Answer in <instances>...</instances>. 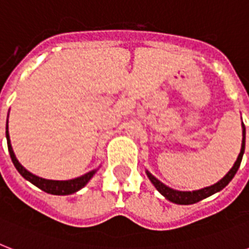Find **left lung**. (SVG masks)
Segmentation results:
<instances>
[{"label": "left lung", "mask_w": 249, "mask_h": 249, "mask_svg": "<svg viewBox=\"0 0 249 249\" xmlns=\"http://www.w3.org/2000/svg\"><path fill=\"white\" fill-rule=\"evenodd\" d=\"M242 128H243V141H242V148H240V154L238 156V159H236L235 164L232 165V168L229 170V173L225 176L222 179L214 183L212 186H208V187H204V189L200 190H195V191H178V190H173L165 186L163 182H160L159 179L156 177H154L148 170H146V173H147V177L150 178V181L152 182V185L155 186L156 190L159 191L163 196H165L166 199L172 203H176V204H182V205H189V204H194V203H197V201L203 200L205 197L211 196L213 194L218 193L221 190L226 187L229 185V182L231 181L235 173L239 169L240 163H242V158H243L244 154V147H246V128H244V124L242 125Z\"/></svg>", "instance_id": "8db88e82"}]
</instances>
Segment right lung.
I'll list each match as a JSON object with an SVG mask.
<instances>
[{
  "mask_svg": "<svg viewBox=\"0 0 249 249\" xmlns=\"http://www.w3.org/2000/svg\"><path fill=\"white\" fill-rule=\"evenodd\" d=\"M6 140H7V148H9L10 158L13 160L14 165L17 168V170L21 174V177H24L27 181H29L31 183H33L35 186H37L38 189H41L42 191L48 194H53V195H70V194H73L76 191H79L84 187V186L90 181V178L93 177L97 169L90 170L86 174L81 176V177L73 178V179H67V181H54V179H45V178H41L38 176H35L33 173L28 172L25 169L24 166L21 165L19 161H18L17 156L14 154L13 147H11V143H10V137H9V126L6 125Z\"/></svg>",
  "mask_w": 249,
  "mask_h": 249,
  "instance_id": "add662e5",
  "label": "right lung"
}]
</instances>
